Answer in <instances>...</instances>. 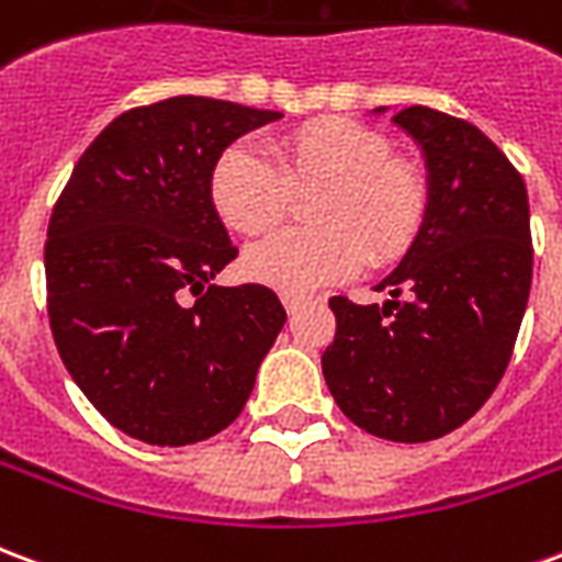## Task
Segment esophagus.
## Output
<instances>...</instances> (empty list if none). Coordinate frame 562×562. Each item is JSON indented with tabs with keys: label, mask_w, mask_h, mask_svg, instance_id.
<instances>
[{
	"label": "esophagus",
	"mask_w": 562,
	"mask_h": 562,
	"mask_svg": "<svg viewBox=\"0 0 562 562\" xmlns=\"http://www.w3.org/2000/svg\"><path fill=\"white\" fill-rule=\"evenodd\" d=\"M304 304H306L304 297H292V294H285V297H282V306H285V313H289V316H294V313H297Z\"/></svg>",
	"instance_id": "1"
}]
</instances>
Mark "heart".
Wrapping results in <instances>:
<instances>
[{"label": "heart", "instance_id": "heart-1", "mask_svg": "<svg viewBox=\"0 0 562 562\" xmlns=\"http://www.w3.org/2000/svg\"><path fill=\"white\" fill-rule=\"evenodd\" d=\"M277 165L249 140L222 149L207 177L210 204L232 232L261 237L292 210L294 192L322 186L310 201L316 228L285 232L252 246L246 277L273 292H316L373 268L397 265L418 244L430 216V173L394 153L385 132L318 116L273 140Z\"/></svg>", "mask_w": 562, "mask_h": 562}]
</instances>
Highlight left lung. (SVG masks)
Instances as JSON below:
<instances>
[{
    "instance_id": "8db88e82",
    "label": "left lung",
    "mask_w": 562,
    "mask_h": 562,
    "mask_svg": "<svg viewBox=\"0 0 562 562\" xmlns=\"http://www.w3.org/2000/svg\"><path fill=\"white\" fill-rule=\"evenodd\" d=\"M424 149L430 216L385 306L330 297L322 373L346 418L391 442H430L470 422L512 361L532 282L530 201L518 168L479 128L434 108L394 114Z\"/></svg>"
}]
</instances>
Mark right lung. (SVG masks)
Wrapping results in <instances>:
<instances>
[{
	"label": "right lung",
	"mask_w": 562,
	"mask_h": 562,
	"mask_svg": "<svg viewBox=\"0 0 562 562\" xmlns=\"http://www.w3.org/2000/svg\"><path fill=\"white\" fill-rule=\"evenodd\" d=\"M280 116L207 95L132 108L87 147L56 201L44 244L56 349L87 401L140 442L189 446L225 430L285 325L268 285H210L237 258L210 204V168Z\"/></svg>",
	"instance_id": "right-lung-1"
}]
</instances>
